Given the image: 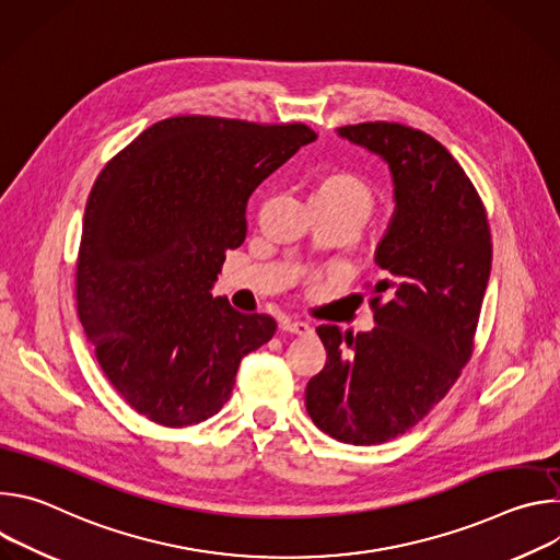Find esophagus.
I'll return each instance as SVG.
<instances>
[{"label":"esophagus","instance_id":"34e87169","mask_svg":"<svg viewBox=\"0 0 560 560\" xmlns=\"http://www.w3.org/2000/svg\"><path fill=\"white\" fill-rule=\"evenodd\" d=\"M281 328L290 335H310L312 332V326L305 322H283Z\"/></svg>","mask_w":560,"mask_h":560}]
</instances>
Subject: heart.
Segmentation results:
<instances>
[{"label":"heart","mask_w":560,"mask_h":560,"mask_svg":"<svg viewBox=\"0 0 560 560\" xmlns=\"http://www.w3.org/2000/svg\"><path fill=\"white\" fill-rule=\"evenodd\" d=\"M314 197H326V199L352 203V206L361 208L363 212H368L370 203H372V192H370L368 184L348 171L330 173L322 184L316 186Z\"/></svg>","instance_id":"heart-1"}]
</instances>
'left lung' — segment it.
I'll return each instance as SVG.
<instances>
[{
	"label": "left lung",
	"mask_w": 560,
	"mask_h": 560,
	"mask_svg": "<svg viewBox=\"0 0 560 560\" xmlns=\"http://www.w3.org/2000/svg\"><path fill=\"white\" fill-rule=\"evenodd\" d=\"M339 135L389 166L396 208L374 255L383 270L370 290L376 328H316L328 361L305 387V408L332 439L376 445L415 428L469 361L492 236L481 197L434 137L387 121Z\"/></svg>",
	"instance_id": "left-lung-1"
}]
</instances>
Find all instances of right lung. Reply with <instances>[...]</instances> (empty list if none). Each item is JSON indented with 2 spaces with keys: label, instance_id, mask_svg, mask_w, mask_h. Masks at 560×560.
Listing matches in <instances>:
<instances>
[{
  "label": "right lung",
  "instance_id": "right-lung-1",
  "mask_svg": "<svg viewBox=\"0 0 560 560\" xmlns=\"http://www.w3.org/2000/svg\"><path fill=\"white\" fill-rule=\"evenodd\" d=\"M316 132L182 115L152 124L100 173L84 212L74 296L124 401L166 428L217 415L242 359L277 330L210 290L246 238L255 188Z\"/></svg>",
  "mask_w": 560,
  "mask_h": 560
}]
</instances>
